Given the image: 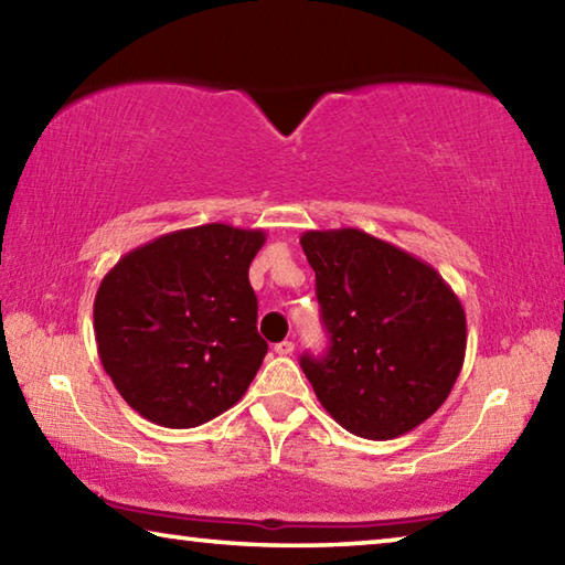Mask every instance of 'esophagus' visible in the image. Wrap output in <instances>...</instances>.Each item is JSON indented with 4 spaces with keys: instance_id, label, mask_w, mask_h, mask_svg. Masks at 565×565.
I'll use <instances>...</instances> for the list:
<instances>
[{
    "instance_id": "34e87169",
    "label": "esophagus",
    "mask_w": 565,
    "mask_h": 565,
    "mask_svg": "<svg viewBox=\"0 0 565 565\" xmlns=\"http://www.w3.org/2000/svg\"><path fill=\"white\" fill-rule=\"evenodd\" d=\"M274 351L279 353V356H291V353H294V341H281V343H276Z\"/></svg>"
}]
</instances>
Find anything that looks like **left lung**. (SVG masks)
Returning <instances> with one entry per match:
<instances>
[{
	"mask_svg": "<svg viewBox=\"0 0 565 565\" xmlns=\"http://www.w3.org/2000/svg\"><path fill=\"white\" fill-rule=\"evenodd\" d=\"M317 274L327 356H301L321 406L371 441L404 436L451 394L466 356V313L426 262L361 228L303 232Z\"/></svg>",
	"mask_w": 565,
	"mask_h": 565,
	"instance_id": "8db88e82",
	"label": "left lung"
}]
</instances>
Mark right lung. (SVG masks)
<instances>
[{
  "mask_svg": "<svg viewBox=\"0 0 565 565\" xmlns=\"http://www.w3.org/2000/svg\"><path fill=\"white\" fill-rule=\"evenodd\" d=\"M262 228L204 224L124 254L94 299L102 366L151 424L194 428L246 394L266 356L248 266Z\"/></svg>",
  "mask_w": 565,
  "mask_h": 565,
  "instance_id": "add662e5",
  "label": "right lung"
}]
</instances>
